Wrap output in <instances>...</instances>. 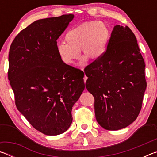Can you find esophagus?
Wrapping results in <instances>:
<instances>
[{"label":"esophagus","instance_id":"obj_1","mask_svg":"<svg viewBox=\"0 0 157 157\" xmlns=\"http://www.w3.org/2000/svg\"><path fill=\"white\" fill-rule=\"evenodd\" d=\"M82 70H83V68H82ZM86 79H87V77L86 75H84V83H86Z\"/></svg>","mask_w":157,"mask_h":157}]
</instances>
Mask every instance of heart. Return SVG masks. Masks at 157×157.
Listing matches in <instances>:
<instances>
[{
  "label": "heart",
  "instance_id": "heart-1",
  "mask_svg": "<svg viewBox=\"0 0 157 157\" xmlns=\"http://www.w3.org/2000/svg\"><path fill=\"white\" fill-rule=\"evenodd\" d=\"M110 32L102 21H89L81 23L67 32L66 43L57 44V52L61 59L68 65H72L79 56V50L85 57L97 60L105 54Z\"/></svg>",
  "mask_w": 157,
  "mask_h": 157
}]
</instances>
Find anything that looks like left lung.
<instances>
[{
	"mask_svg": "<svg viewBox=\"0 0 157 157\" xmlns=\"http://www.w3.org/2000/svg\"><path fill=\"white\" fill-rule=\"evenodd\" d=\"M145 67L131 29L116 25L105 54L84 68L86 87L94 97L95 118L103 128L118 130L136 120L147 86Z\"/></svg>",
	"mask_w": 157,
	"mask_h": 157,
	"instance_id": "obj_1",
	"label": "left lung"
}]
</instances>
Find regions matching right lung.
<instances>
[{"instance_id": "1", "label": "right lung", "mask_w": 157, "mask_h": 157, "mask_svg": "<svg viewBox=\"0 0 157 157\" xmlns=\"http://www.w3.org/2000/svg\"><path fill=\"white\" fill-rule=\"evenodd\" d=\"M73 14L37 20L12 41L8 79L15 104L34 129L48 136L65 132L73 121V105L84 91V72L66 64L57 40Z\"/></svg>"}]
</instances>
